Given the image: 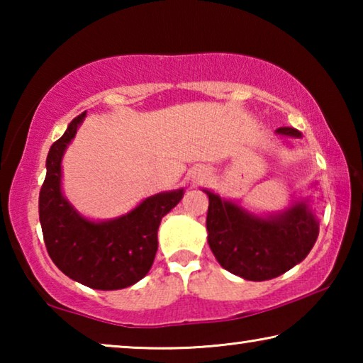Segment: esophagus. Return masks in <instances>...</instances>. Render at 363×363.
Returning a JSON list of instances; mask_svg holds the SVG:
<instances>
[{
  "label": "esophagus",
  "mask_w": 363,
  "mask_h": 363,
  "mask_svg": "<svg viewBox=\"0 0 363 363\" xmlns=\"http://www.w3.org/2000/svg\"><path fill=\"white\" fill-rule=\"evenodd\" d=\"M206 176H208V173L205 168H196L194 171V179H196V181H203V179H206Z\"/></svg>",
  "instance_id": "esophagus-1"
}]
</instances>
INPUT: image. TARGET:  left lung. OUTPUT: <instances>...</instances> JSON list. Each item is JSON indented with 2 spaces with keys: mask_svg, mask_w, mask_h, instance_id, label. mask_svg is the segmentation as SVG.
I'll list each match as a JSON object with an SVG mask.
<instances>
[{
  "mask_svg": "<svg viewBox=\"0 0 363 363\" xmlns=\"http://www.w3.org/2000/svg\"><path fill=\"white\" fill-rule=\"evenodd\" d=\"M280 138H303L298 130L281 126ZM311 187H315L312 184ZM210 199L206 216L208 245L225 270L251 281L279 277L296 266L314 247L318 219L309 196L294 199L279 213L256 214L237 201L203 189Z\"/></svg>",
  "mask_w": 363,
  "mask_h": 363,
  "instance_id": "1",
  "label": "left lung"
}]
</instances>
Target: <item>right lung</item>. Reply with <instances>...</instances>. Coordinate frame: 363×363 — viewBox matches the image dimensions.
Here are the masks:
<instances>
[{"instance_id": "1", "label": "right lung", "mask_w": 363, "mask_h": 363, "mask_svg": "<svg viewBox=\"0 0 363 363\" xmlns=\"http://www.w3.org/2000/svg\"><path fill=\"white\" fill-rule=\"evenodd\" d=\"M84 118L86 112L73 118L49 149L40 190L43 237L52 262L67 277L94 290H121L149 274L158 250L160 223L179 203L184 189L147 196L113 219L83 216L62 192V158Z\"/></svg>"}]
</instances>
